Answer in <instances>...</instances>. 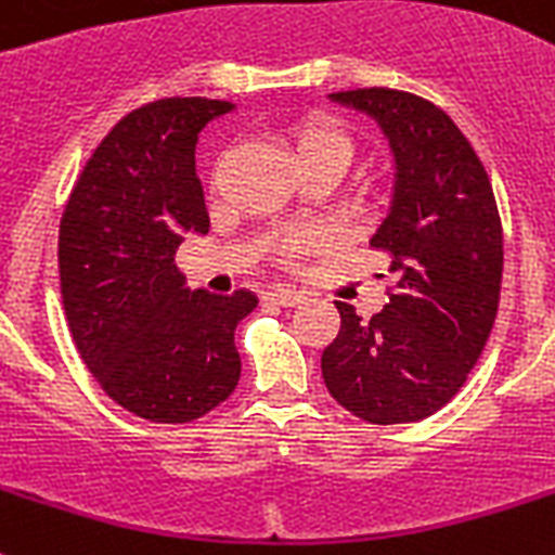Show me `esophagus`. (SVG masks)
<instances>
[{
	"mask_svg": "<svg viewBox=\"0 0 555 555\" xmlns=\"http://www.w3.org/2000/svg\"><path fill=\"white\" fill-rule=\"evenodd\" d=\"M264 299L273 301V305L293 307V305H299V301H301V293L287 291V287H270V291L264 293Z\"/></svg>",
	"mask_w": 555,
	"mask_h": 555,
	"instance_id": "1",
	"label": "esophagus"
}]
</instances>
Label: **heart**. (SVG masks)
Here are the masks:
<instances>
[{"label":"heart","instance_id":"obj_1","mask_svg":"<svg viewBox=\"0 0 555 555\" xmlns=\"http://www.w3.org/2000/svg\"><path fill=\"white\" fill-rule=\"evenodd\" d=\"M291 143L301 171H330L335 180L356 163L358 141L356 132L335 115H307L291 127ZM313 242L307 236H282L276 242V256L282 262H296Z\"/></svg>","mask_w":555,"mask_h":555}]
</instances>
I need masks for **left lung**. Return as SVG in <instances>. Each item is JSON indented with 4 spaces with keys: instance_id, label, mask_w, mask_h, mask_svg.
Masks as SVG:
<instances>
[{
    "instance_id": "8db88e82",
    "label": "left lung",
    "mask_w": 555,
    "mask_h": 555,
    "mask_svg": "<svg viewBox=\"0 0 555 555\" xmlns=\"http://www.w3.org/2000/svg\"><path fill=\"white\" fill-rule=\"evenodd\" d=\"M370 112L398 163L395 203L372 248L395 285L361 321L335 301L341 330L321 352L330 395L366 423L431 417L468 380L491 335L502 287V220L491 180L457 124L421 95L389 87L333 92Z\"/></svg>"
}]
</instances>
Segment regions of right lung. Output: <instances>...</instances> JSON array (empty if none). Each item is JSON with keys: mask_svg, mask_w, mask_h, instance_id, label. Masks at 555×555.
<instances>
[{"mask_svg": "<svg viewBox=\"0 0 555 555\" xmlns=\"http://www.w3.org/2000/svg\"><path fill=\"white\" fill-rule=\"evenodd\" d=\"M228 109V101L177 95L124 115L62 214L69 335L98 386L143 421H197L240 384L234 330L259 301L248 291L191 293L175 264L185 234L208 231L194 146Z\"/></svg>", "mask_w": 555, "mask_h": 555, "instance_id": "add662e5", "label": "right lung"}]
</instances>
